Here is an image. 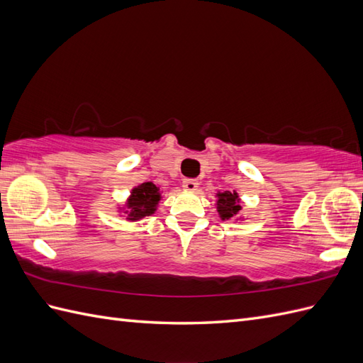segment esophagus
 Listing matches in <instances>:
<instances>
[{
  "mask_svg": "<svg viewBox=\"0 0 363 363\" xmlns=\"http://www.w3.org/2000/svg\"><path fill=\"white\" fill-rule=\"evenodd\" d=\"M182 186H183V189H184V191L194 192V191H196V188H199V182H196V180H192V179H186V180H183Z\"/></svg>",
  "mask_w": 363,
  "mask_h": 363,
  "instance_id": "obj_1",
  "label": "esophagus"
}]
</instances>
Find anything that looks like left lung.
<instances>
[{"mask_svg":"<svg viewBox=\"0 0 363 363\" xmlns=\"http://www.w3.org/2000/svg\"><path fill=\"white\" fill-rule=\"evenodd\" d=\"M216 199V212L223 221H230V219L242 221V216L239 215L242 211V206H240V199L236 191H218Z\"/></svg>","mask_w":363,"mask_h":363,"instance_id":"obj_1","label":"left lung"}]
</instances>
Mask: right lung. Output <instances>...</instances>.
Wrapping results in <instances>:
<instances>
[{
  "label": "right lung",
  "instance_id": "1",
  "mask_svg": "<svg viewBox=\"0 0 363 363\" xmlns=\"http://www.w3.org/2000/svg\"><path fill=\"white\" fill-rule=\"evenodd\" d=\"M162 200V191L155 183L145 182L135 186L124 204L118 206V212L124 213L127 221H140L142 218L151 216L157 211L159 201Z\"/></svg>",
  "mask_w": 363,
  "mask_h": 363
}]
</instances>
